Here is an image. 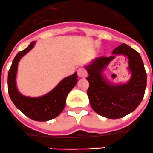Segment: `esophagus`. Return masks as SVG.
I'll list each match as a JSON object with an SVG mask.
<instances>
[{
  "mask_svg": "<svg viewBox=\"0 0 153 153\" xmlns=\"http://www.w3.org/2000/svg\"><path fill=\"white\" fill-rule=\"evenodd\" d=\"M77 72H78V75L79 77H81V78H85V77H87V75H88V73H87L86 70L82 67L79 68Z\"/></svg>",
  "mask_w": 153,
  "mask_h": 153,
  "instance_id": "obj_1",
  "label": "esophagus"
}]
</instances>
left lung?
Masks as SVG:
<instances>
[{"label":"left lung","instance_id":"obj_1","mask_svg":"<svg viewBox=\"0 0 153 153\" xmlns=\"http://www.w3.org/2000/svg\"><path fill=\"white\" fill-rule=\"evenodd\" d=\"M112 56L94 59L85 68L89 82L88 98L91 108L100 116L117 119L131 114L140 105L147 86V74L140 53L126 44L114 48ZM115 55L128 58L131 77L126 84L114 85L105 79L102 72Z\"/></svg>","mask_w":153,"mask_h":153}]
</instances>
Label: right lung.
<instances>
[{
  "instance_id": "right-lung-1",
  "label": "right lung",
  "mask_w": 153,
  "mask_h": 153,
  "mask_svg": "<svg viewBox=\"0 0 153 153\" xmlns=\"http://www.w3.org/2000/svg\"><path fill=\"white\" fill-rule=\"evenodd\" d=\"M35 44L36 41L31 42L13 60L8 74V92L14 105L27 117L38 122H46L57 117L64 109L67 95L77 84L78 76L75 72L63 79L52 91L42 97H26L20 93L16 85L18 65L22 56L33 48Z\"/></svg>"
}]
</instances>
